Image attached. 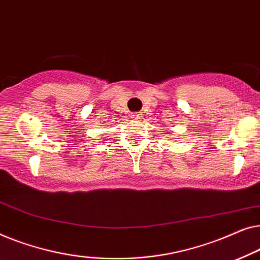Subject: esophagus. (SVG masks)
I'll return each instance as SVG.
<instances>
[{
	"label": "esophagus",
	"instance_id": "34e87169",
	"mask_svg": "<svg viewBox=\"0 0 260 260\" xmlns=\"http://www.w3.org/2000/svg\"><path fill=\"white\" fill-rule=\"evenodd\" d=\"M131 118H132V119H134V120L142 119V114H141V113H133V114L131 115Z\"/></svg>",
	"mask_w": 260,
	"mask_h": 260
}]
</instances>
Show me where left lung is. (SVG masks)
<instances>
[{
  "label": "left lung",
  "instance_id": "left-lung-1",
  "mask_svg": "<svg viewBox=\"0 0 260 260\" xmlns=\"http://www.w3.org/2000/svg\"><path fill=\"white\" fill-rule=\"evenodd\" d=\"M167 133H170V132H167Z\"/></svg>",
  "mask_w": 260,
  "mask_h": 260
}]
</instances>
